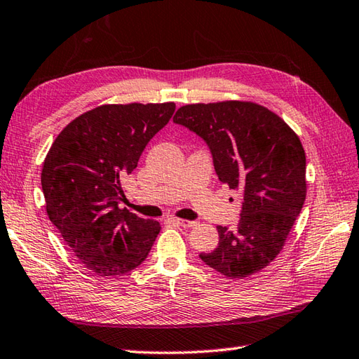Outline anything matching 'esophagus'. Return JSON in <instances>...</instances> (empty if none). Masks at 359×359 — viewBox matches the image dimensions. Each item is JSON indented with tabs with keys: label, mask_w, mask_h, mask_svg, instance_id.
<instances>
[{
	"label": "esophagus",
	"mask_w": 359,
	"mask_h": 359,
	"mask_svg": "<svg viewBox=\"0 0 359 359\" xmlns=\"http://www.w3.org/2000/svg\"><path fill=\"white\" fill-rule=\"evenodd\" d=\"M173 222L182 226V228H194L196 222H190V220H182V218H173Z\"/></svg>",
	"instance_id": "obj_1"
}]
</instances>
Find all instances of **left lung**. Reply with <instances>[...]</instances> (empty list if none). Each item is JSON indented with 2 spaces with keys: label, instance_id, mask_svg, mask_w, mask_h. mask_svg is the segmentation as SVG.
Segmentation results:
<instances>
[{
  "label": "left lung",
  "instance_id": "1",
  "mask_svg": "<svg viewBox=\"0 0 359 359\" xmlns=\"http://www.w3.org/2000/svg\"><path fill=\"white\" fill-rule=\"evenodd\" d=\"M173 122L204 139L218 180L243 194L237 228L217 226L218 246L200 259L231 279L260 271L282 251L304 206L301 139L271 109L243 100L184 105Z\"/></svg>",
  "mask_w": 359,
  "mask_h": 359
}]
</instances>
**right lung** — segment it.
Masks as SVG:
<instances>
[{
    "label": "right lung",
    "instance_id": "add662e5",
    "mask_svg": "<svg viewBox=\"0 0 359 359\" xmlns=\"http://www.w3.org/2000/svg\"><path fill=\"white\" fill-rule=\"evenodd\" d=\"M173 111V102L100 105L71 121L50 145L41 170L48 217L97 276L130 273L155 243L161 224L119 208L122 181Z\"/></svg>",
    "mask_w": 359,
    "mask_h": 359
}]
</instances>
